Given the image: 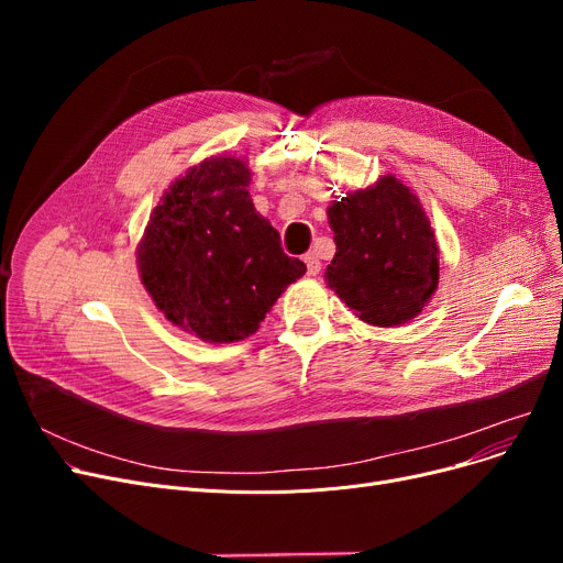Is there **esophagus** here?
Here are the masks:
<instances>
[{"instance_id":"1","label":"esophagus","mask_w":563,"mask_h":563,"mask_svg":"<svg viewBox=\"0 0 563 563\" xmlns=\"http://www.w3.org/2000/svg\"><path fill=\"white\" fill-rule=\"evenodd\" d=\"M306 264H308V276H319L321 262H319V255H317V253H308V255H306Z\"/></svg>"}]
</instances>
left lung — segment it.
Instances as JSON below:
<instances>
[{
  "instance_id": "8db88e82",
  "label": "left lung",
  "mask_w": 563,
  "mask_h": 563,
  "mask_svg": "<svg viewBox=\"0 0 563 563\" xmlns=\"http://www.w3.org/2000/svg\"><path fill=\"white\" fill-rule=\"evenodd\" d=\"M335 257L327 283L372 327L418 317L438 287V242L418 196L395 175L329 207Z\"/></svg>"
}]
</instances>
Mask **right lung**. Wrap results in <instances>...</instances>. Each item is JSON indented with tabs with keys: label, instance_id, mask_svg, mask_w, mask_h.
I'll use <instances>...</instances> for the list:
<instances>
[{
	"label": "right lung",
	"instance_id": "obj_1",
	"mask_svg": "<svg viewBox=\"0 0 563 563\" xmlns=\"http://www.w3.org/2000/svg\"><path fill=\"white\" fill-rule=\"evenodd\" d=\"M249 162L210 157L168 187L136 249L143 287L168 321L205 342L253 335L306 264L255 212Z\"/></svg>",
	"mask_w": 563,
	"mask_h": 563
}]
</instances>
